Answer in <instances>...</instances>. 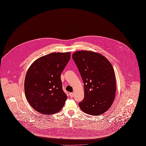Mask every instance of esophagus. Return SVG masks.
I'll return each mask as SVG.
<instances>
[{
    "instance_id": "obj_1",
    "label": "esophagus",
    "mask_w": 146,
    "mask_h": 146,
    "mask_svg": "<svg viewBox=\"0 0 146 146\" xmlns=\"http://www.w3.org/2000/svg\"><path fill=\"white\" fill-rule=\"evenodd\" d=\"M70 97H73V96H74V93L73 92H70Z\"/></svg>"
}]
</instances>
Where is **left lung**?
Here are the masks:
<instances>
[{
	"label": "left lung",
	"mask_w": 146,
	"mask_h": 146,
	"mask_svg": "<svg viewBox=\"0 0 146 146\" xmlns=\"http://www.w3.org/2000/svg\"><path fill=\"white\" fill-rule=\"evenodd\" d=\"M84 84V98L79 104L84 113L99 115L111 107L116 92L115 73L104 56L94 51H78L72 55Z\"/></svg>",
	"instance_id": "left-lung-1"
}]
</instances>
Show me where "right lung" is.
Listing matches in <instances>:
<instances>
[{
    "label": "right lung",
    "mask_w": 146,
    "mask_h": 146,
    "mask_svg": "<svg viewBox=\"0 0 146 146\" xmlns=\"http://www.w3.org/2000/svg\"><path fill=\"white\" fill-rule=\"evenodd\" d=\"M70 52H52L35 61L25 79L28 103L42 114H53L62 108L67 99L63 92L61 74L70 61Z\"/></svg>",
    "instance_id": "right-lung-1"
}]
</instances>
